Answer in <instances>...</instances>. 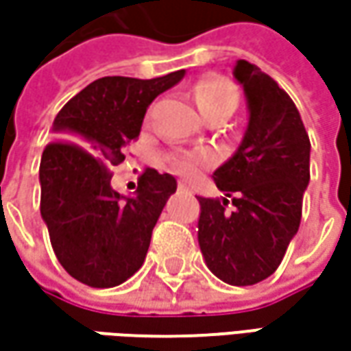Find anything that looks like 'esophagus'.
<instances>
[{
	"label": "esophagus",
	"mask_w": 351,
	"mask_h": 351,
	"mask_svg": "<svg viewBox=\"0 0 351 351\" xmlns=\"http://www.w3.org/2000/svg\"><path fill=\"white\" fill-rule=\"evenodd\" d=\"M178 189H180V191H183V193H189V191H191V187H189L187 183H183V182L178 183Z\"/></svg>",
	"instance_id": "obj_1"
}]
</instances>
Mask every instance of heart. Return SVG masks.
Masks as SVG:
<instances>
[{
	"instance_id": "heart-1",
	"label": "heart",
	"mask_w": 351,
	"mask_h": 351,
	"mask_svg": "<svg viewBox=\"0 0 351 351\" xmlns=\"http://www.w3.org/2000/svg\"><path fill=\"white\" fill-rule=\"evenodd\" d=\"M195 99L199 111L205 119L219 113L232 115L238 105V89L223 77L210 75L197 84ZM207 166H209V156L201 152H183V154L171 156V168L185 178H197Z\"/></svg>"
}]
</instances>
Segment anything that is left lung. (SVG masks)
Here are the masks:
<instances>
[{"instance_id":"obj_1","label":"left lung","mask_w":351,"mask_h":351,"mask_svg":"<svg viewBox=\"0 0 351 351\" xmlns=\"http://www.w3.org/2000/svg\"><path fill=\"white\" fill-rule=\"evenodd\" d=\"M232 75L246 95L248 125L234 154L213 173L224 197H197V240L210 271L242 287L271 276L299 230L311 142L277 82L246 60L236 62Z\"/></svg>"}]
</instances>
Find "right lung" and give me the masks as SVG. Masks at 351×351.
Returning a JSON list of instances; mask_svg holds the SVG:
<instances>
[{"mask_svg": "<svg viewBox=\"0 0 351 351\" xmlns=\"http://www.w3.org/2000/svg\"><path fill=\"white\" fill-rule=\"evenodd\" d=\"M183 75L99 77L54 119L58 142L45 148L38 169L40 217L62 267L89 287H115L141 269L158 217L178 189L173 176L148 168L134 195H121L111 187V166L138 138L148 105Z\"/></svg>", "mask_w": 351, "mask_h": 351, "instance_id": "add662e5", "label": "right lung"}]
</instances>
